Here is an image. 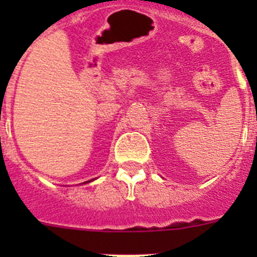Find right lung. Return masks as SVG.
<instances>
[{
    "label": "right lung",
    "instance_id": "1",
    "mask_svg": "<svg viewBox=\"0 0 257 257\" xmlns=\"http://www.w3.org/2000/svg\"><path fill=\"white\" fill-rule=\"evenodd\" d=\"M86 183H87V181H86Z\"/></svg>",
    "mask_w": 257,
    "mask_h": 257
}]
</instances>
